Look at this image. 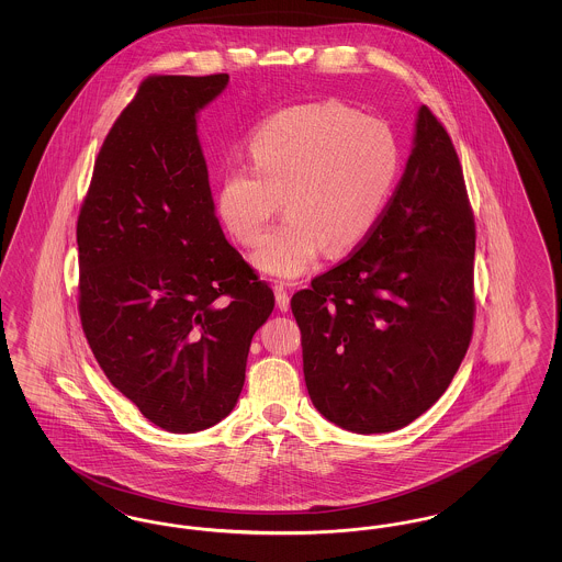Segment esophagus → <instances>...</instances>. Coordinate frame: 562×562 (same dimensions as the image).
<instances>
[{
	"label": "esophagus",
	"mask_w": 562,
	"mask_h": 562,
	"mask_svg": "<svg viewBox=\"0 0 562 562\" xmlns=\"http://www.w3.org/2000/svg\"><path fill=\"white\" fill-rule=\"evenodd\" d=\"M273 293H276V305L280 312H289L291 307V296L286 293V286L284 284H276L273 286Z\"/></svg>",
	"instance_id": "1"
}]
</instances>
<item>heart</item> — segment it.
<instances>
[{
  "mask_svg": "<svg viewBox=\"0 0 562 562\" xmlns=\"http://www.w3.org/2000/svg\"><path fill=\"white\" fill-rule=\"evenodd\" d=\"M252 168L225 172L216 206L241 246H257L276 227L255 263L278 278H296L322 250L348 252L373 232L394 189L401 154L390 126L339 101L282 109L248 143Z\"/></svg>",
  "mask_w": 562,
  "mask_h": 562,
  "instance_id": "b5f03b06",
  "label": "heart"
}]
</instances>
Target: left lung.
Wrapping results in <instances>:
<instances>
[{
  "mask_svg": "<svg viewBox=\"0 0 562 562\" xmlns=\"http://www.w3.org/2000/svg\"><path fill=\"white\" fill-rule=\"evenodd\" d=\"M476 223L447 128L419 109L415 147L373 232L293 294L310 398L356 434L404 428L472 341Z\"/></svg>",
  "mask_w": 562,
  "mask_h": 562,
  "instance_id": "1",
  "label": "left lung"
}]
</instances>
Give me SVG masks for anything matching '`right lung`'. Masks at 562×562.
Instances as JSON below:
<instances>
[{
    "label": "right lung",
    "mask_w": 562,
    "mask_h": 562,
    "mask_svg": "<svg viewBox=\"0 0 562 562\" xmlns=\"http://www.w3.org/2000/svg\"><path fill=\"white\" fill-rule=\"evenodd\" d=\"M229 81L149 76L113 122L78 216V312L99 367L156 426L211 428L240 398L273 291L214 216L195 113Z\"/></svg>",
    "instance_id": "obj_1"
}]
</instances>
